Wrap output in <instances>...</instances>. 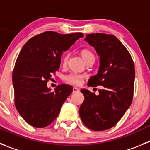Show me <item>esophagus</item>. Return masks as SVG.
I'll return each instance as SVG.
<instances>
[{"label":"esophagus","instance_id":"esophagus-1","mask_svg":"<svg viewBox=\"0 0 150 150\" xmlns=\"http://www.w3.org/2000/svg\"><path fill=\"white\" fill-rule=\"evenodd\" d=\"M79 91V88H76V87H74V88H73V92H76V91Z\"/></svg>","mask_w":150,"mask_h":150}]
</instances>
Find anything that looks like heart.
I'll return each instance as SVG.
<instances>
[{
  "instance_id": "heart-1",
  "label": "heart",
  "mask_w": 150,
  "mask_h": 150,
  "mask_svg": "<svg viewBox=\"0 0 150 150\" xmlns=\"http://www.w3.org/2000/svg\"><path fill=\"white\" fill-rule=\"evenodd\" d=\"M80 55H81L82 59H83L85 62H86L89 59H95V55L92 53V52L90 51L89 50H83L80 52ZM67 59H68V55H64L62 57V62L63 65H65L67 64ZM85 78V76L82 75V74H70L67 76H65L64 79L65 81L68 83L74 85H79L83 82V79Z\"/></svg>"
}]
</instances>
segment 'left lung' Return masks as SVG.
<instances>
[{
	"label": "left lung",
	"mask_w": 150,
	"mask_h": 150,
	"mask_svg": "<svg viewBox=\"0 0 150 150\" xmlns=\"http://www.w3.org/2000/svg\"><path fill=\"white\" fill-rule=\"evenodd\" d=\"M100 56L98 74L88 79V86H102L99 95L81 89L85 99L79 108L83 124L93 131L112 128L121 120L132 104L135 69L132 58L124 45L112 34H87L86 38Z\"/></svg>",
	"instance_id": "obj_1"
}]
</instances>
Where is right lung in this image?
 <instances>
[{"instance_id":"add662e5","label":"right lung","mask_w":150,"mask_h":150,"mask_svg":"<svg viewBox=\"0 0 150 150\" xmlns=\"http://www.w3.org/2000/svg\"><path fill=\"white\" fill-rule=\"evenodd\" d=\"M83 36L45 31L29 39L22 47L13 72L15 106L31 126L44 128L51 124L72 92L73 87L66 84L51 92L47 83L60 67L61 55Z\"/></svg>"}]
</instances>
